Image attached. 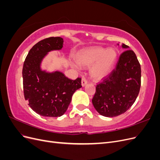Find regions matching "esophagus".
<instances>
[{
  "label": "esophagus",
  "instance_id": "34e87169",
  "mask_svg": "<svg viewBox=\"0 0 160 160\" xmlns=\"http://www.w3.org/2000/svg\"><path fill=\"white\" fill-rule=\"evenodd\" d=\"M87 83H88V81H87V80L85 79V78H82L81 79V85L83 87H85Z\"/></svg>",
  "mask_w": 160,
  "mask_h": 160
}]
</instances>
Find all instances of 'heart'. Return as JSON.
I'll use <instances>...</instances> for the list:
<instances>
[{
    "mask_svg": "<svg viewBox=\"0 0 160 160\" xmlns=\"http://www.w3.org/2000/svg\"><path fill=\"white\" fill-rule=\"evenodd\" d=\"M118 59V52L113 49H106L102 47H92L81 51L76 55L79 65L89 67L92 78L102 79L112 71Z\"/></svg>",
    "mask_w": 160,
    "mask_h": 160,
    "instance_id": "1",
    "label": "heart"
}]
</instances>
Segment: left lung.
Returning <instances> with one entry per match:
<instances>
[{"label":"left lung","mask_w":160,"mask_h":160,"mask_svg":"<svg viewBox=\"0 0 160 160\" xmlns=\"http://www.w3.org/2000/svg\"><path fill=\"white\" fill-rule=\"evenodd\" d=\"M119 45V44H118ZM120 55L115 69L96 86L92 103L103 116L113 118L124 113L134 103L141 86V67L129 47Z\"/></svg>","instance_id":"8db88e82"}]
</instances>
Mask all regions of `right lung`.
<instances>
[{"label":"right lung","instance_id":"obj_1","mask_svg":"<svg viewBox=\"0 0 160 160\" xmlns=\"http://www.w3.org/2000/svg\"><path fill=\"white\" fill-rule=\"evenodd\" d=\"M63 38L49 37L38 42L28 52L22 68L23 91L30 108L41 116L57 118L63 115L81 79L71 80L59 71L41 68L43 59L52 51L61 50Z\"/></svg>","mask_w":160,"mask_h":160}]
</instances>
